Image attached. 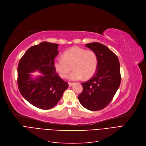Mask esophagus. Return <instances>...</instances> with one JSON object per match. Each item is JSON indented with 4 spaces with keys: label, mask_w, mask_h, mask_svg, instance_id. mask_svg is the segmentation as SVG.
I'll use <instances>...</instances> for the list:
<instances>
[{
    "label": "esophagus",
    "mask_w": 146,
    "mask_h": 146,
    "mask_svg": "<svg viewBox=\"0 0 146 146\" xmlns=\"http://www.w3.org/2000/svg\"><path fill=\"white\" fill-rule=\"evenodd\" d=\"M73 84H74L73 82H68V85H69V87L72 86L73 85Z\"/></svg>",
    "instance_id": "esophagus-1"
}]
</instances>
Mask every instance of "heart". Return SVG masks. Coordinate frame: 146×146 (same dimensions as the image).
I'll return each mask as SVG.
<instances>
[{"instance_id": "obj_1", "label": "heart", "mask_w": 146, "mask_h": 146, "mask_svg": "<svg viewBox=\"0 0 146 146\" xmlns=\"http://www.w3.org/2000/svg\"><path fill=\"white\" fill-rule=\"evenodd\" d=\"M98 57L92 50L78 46H74L66 50L63 58L58 57L54 60V65L62 78H65L72 69L74 71L69 75L71 80H79L91 78L95 74L98 66Z\"/></svg>"}]
</instances>
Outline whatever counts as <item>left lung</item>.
Returning a JSON list of instances; mask_svg holds the SVG:
<instances>
[{"label":"left lung","mask_w":146,"mask_h":146,"mask_svg":"<svg viewBox=\"0 0 146 146\" xmlns=\"http://www.w3.org/2000/svg\"><path fill=\"white\" fill-rule=\"evenodd\" d=\"M98 57V66L92 78L81 83L83 90L78 100L83 107L96 111L106 107L118 89L121 80L119 61L116 55L100 43L86 44Z\"/></svg>","instance_id":"8db88e82"}]
</instances>
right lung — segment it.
<instances>
[{
	"label": "right lung",
	"mask_w": 146,
	"mask_h": 146,
	"mask_svg": "<svg viewBox=\"0 0 146 146\" xmlns=\"http://www.w3.org/2000/svg\"><path fill=\"white\" fill-rule=\"evenodd\" d=\"M59 44L43 41L29 48L18 66L20 93L31 105L41 109L53 108L61 99L68 84L56 73L54 59ZM37 70L44 75L35 79L29 74Z\"/></svg>",
	"instance_id": "right-lung-1"
}]
</instances>
